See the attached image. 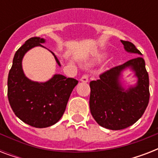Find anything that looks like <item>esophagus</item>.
Masks as SVG:
<instances>
[{"label": "esophagus", "mask_w": 158, "mask_h": 158, "mask_svg": "<svg viewBox=\"0 0 158 158\" xmlns=\"http://www.w3.org/2000/svg\"><path fill=\"white\" fill-rule=\"evenodd\" d=\"M80 81L84 82V83L89 82V75H88V74H84V75L81 77V79H80Z\"/></svg>", "instance_id": "esophagus-1"}]
</instances>
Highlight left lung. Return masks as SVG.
I'll list each match as a JSON object with an SVG mask.
<instances>
[{
  "instance_id": "left-lung-1",
  "label": "left lung",
  "mask_w": 158,
  "mask_h": 158,
  "mask_svg": "<svg viewBox=\"0 0 158 158\" xmlns=\"http://www.w3.org/2000/svg\"><path fill=\"white\" fill-rule=\"evenodd\" d=\"M128 52L142 55L132 43L120 40ZM131 68L138 78L135 87L125 89L121 86V72ZM90 111L102 127L123 130L134 125L144 113L149 102V78L141 56L128 60L103 72L99 79L90 82Z\"/></svg>"
}]
</instances>
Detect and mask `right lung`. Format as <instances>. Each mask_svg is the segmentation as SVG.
<instances>
[{
  "label": "right lung",
  "mask_w": 158,
  "mask_h": 158,
  "mask_svg": "<svg viewBox=\"0 0 158 158\" xmlns=\"http://www.w3.org/2000/svg\"><path fill=\"white\" fill-rule=\"evenodd\" d=\"M43 38H29L15 54L8 75V99L15 115L22 121L35 128L52 126L64 114L67 102L78 80L61 74L45 83L31 81L23 74L22 60L27 52L34 47H43ZM44 48V47H43ZM54 56L57 64L60 61Z\"/></svg>",
  "instance_id": "1"
}]
</instances>
